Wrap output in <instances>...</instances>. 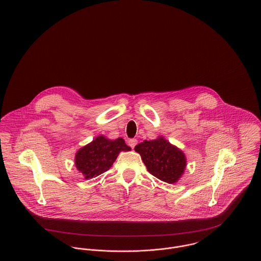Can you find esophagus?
I'll return each mask as SVG.
<instances>
[{
    "label": "esophagus",
    "instance_id": "34e87169",
    "mask_svg": "<svg viewBox=\"0 0 261 261\" xmlns=\"http://www.w3.org/2000/svg\"><path fill=\"white\" fill-rule=\"evenodd\" d=\"M128 144H129V146H131L132 148H134V146L137 144V140H136L135 138L129 139V140H128Z\"/></svg>",
    "mask_w": 261,
    "mask_h": 261
}]
</instances>
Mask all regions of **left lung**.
<instances>
[{
    "label": "left lung",
    "mask_w": 261,
    "mask_h": 261,
    "mask_svg": "<svg viewBox=\"0 0 261 261\" xmlns=\"http://www.w3.org/2000/svg\"><path fill=\"white\" fill-rule=\"evenodd\" d=\"M147 171L168 184L176 182L186 168V156L176 146L162 136L154 140H144L135 146Z\"/></svg>",
    "instance_id": "left-lung-1"
}]
</instances>
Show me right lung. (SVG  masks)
<instances>
[{
    "mask_svg": "<svg viewBox=\"0 0 261 261\" xmlns=\"http://www.w3.org/2000/svg\"><path fill=\"white\" fill-rule=\"evenodd\" d=\"M130 150L121 137L111 140L100 135L76 153L75 166L85 178L96 177L111 167L120 152Z\"/></svg>",
    "mask_w": 261,
    "mask_h": 261,
    "instance_id": "1",
    "label": "right lung"
}]
</instances>
